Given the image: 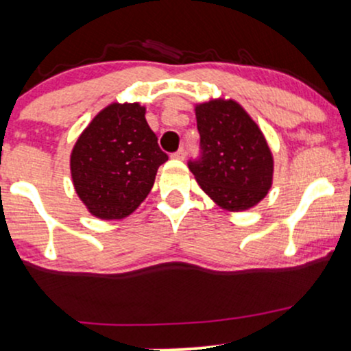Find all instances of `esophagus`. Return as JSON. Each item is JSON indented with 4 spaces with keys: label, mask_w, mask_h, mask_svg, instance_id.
Instances as JSON below:
<instances>
[{
    "label": "esophagus",
    "mask_w": 351,
    "mask_h": 351,
    "mask_svg": "<svg viewBox=\"0 0 351 351\" xmlns=\"http://www.w3.org/2000/svg\"><path fill=\"white\" fill-rule=\"evenodd\" d=\"M184 156H186V152H184V148H180L178 152L173 153V158H175V160H184Z\"/></svg>",
    "instance_id": "1"
}]
</instances>
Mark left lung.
Here are the masks:
<instances>
[{"instance_id": "1", "label": "left lung", "mask_w": 351, "mask_h": 351, "mask_svg": "<svg viewBox=\"0 0 351 351\" xmlns=\"http://www.w3.org/2000/svg\"><path fill=\"white\" fill-rule=\"evenodd\" d=\"M195 114L203 156L188 167L199 188L224 211L254 208L274 180V156L259 125L232 99L196 104Z\"/></svg>"}]
</instances>
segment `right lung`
<instances>
[{
  "mask_svg": "<svg viewBox=\"0 0 351 351\" xmlns=\"http://www.w3.org/2000/svg\"><path fill=\"white\" fill-rule=\"evenodd\" d=\"M138 102H114L99 112L71 152V176L79 199L99 219L130 216L168 160Z\"/></svg>",
  "mask_w": 351,
  "mask_h": 351,
  "instance_id": "right-lung-1",
  "label": "right lung"
}]
</instances>
